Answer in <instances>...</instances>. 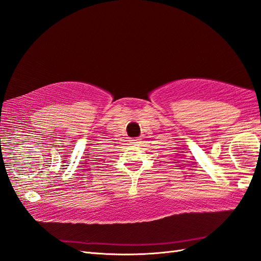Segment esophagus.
I'll list each match as a JSON object with an SVG mask.
<instances>
[{
    "mask_svg": "<svg viewBox=\"0 0 261 261\" xmlns=\"http://www.w3.org/2000/svg\"><path fill=\"white\" fill-rule=\"evenodd\" d=\"M140 143V139L139 138H134V139H132V144H134V145H138Z\"/></svg>",
    "mask_w": 261,
    "mask_h": 261,
    "instance_id": "1",
    "label": "esophagus"
}]
</instances>
